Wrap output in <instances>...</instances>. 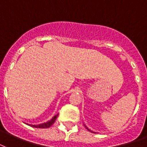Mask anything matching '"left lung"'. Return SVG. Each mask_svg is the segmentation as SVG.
<instances>
[{"label": "left lung", "instance_id": "left-lung-1", "mask_svg": "<svg viewBox=\"0 0 147 147\" xmlns=\"http://www.w3.org/2000/svg\"><path fill=\"white\" fill-rule=\"evenodd\" d=\"M85 127H86V129H87L88 130H89V131H91V132H92V133H94V132H93V131H92V130H90L89 129H88V128L87 127H86V126H85Z\"/></svg>", "mask_w": 147, "mask_h": 147}]
</instances>
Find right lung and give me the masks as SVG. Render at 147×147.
<instances>
[{
	"instance_id": "1",
	"label": "right lung",
	"mask_w": 147,
	"mask_h": 147,
	"mask_svg": "<svg viewBox=\"0 0 147 147\" xmlns=\"http://www.w3.org/2000/svg\"><path fill=\"white\" fill-rule=\"evenodd\" d=\"M59 114H56L55 116L53 117V118L51 119L50 121H47L46 123H40V124H37V125H33V124H28V125L31 126V127H36V128H48L49 127L53 125L54 122L55 121L56 118H57V117Z\"/></svg>"
}]
</instances>
